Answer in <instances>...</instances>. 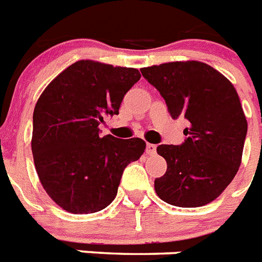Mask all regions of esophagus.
I'll list each match as a JSON object with an SVG mask.
<instances>
[{
  "label": "esophagus",
  "mask_w": 262,
  "mask_h": 262,
  "mask_svg": "<svg viewBox=\"0 0 262 262\" xmlns=\"http://www.w3.org/2000/svg\"><path fill=\"white\" fill-rule=\"evenodd\" d=\"M157 151V146L152 143H147L146 144V152H147L148 156H152V154H156Z\"/></svg>",
  "instance_id": "esophagus-1"
}]
</instances>
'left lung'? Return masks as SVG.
I'll list each match as a JSON object with an SVG mask.
<instances>
[{
	"label": "left lung",
	"instance_id": "1",
	"mask_svg": "<svg viewBox=\"0 0 262 262\" xmlns=\"http://www.w3.org/2000/svg\"><path fill=\"white\" fill-rule=\"evenodd\" d=\"M141 72L165 98L171 119L189 121L181 146L157 147L167 164L166 173L154 181L157 194L185 208L214 202L237 174L248 133L235 88L199 60L154 64Z\"/></svg>",
	"mask_w": 262,
	"mask_h": 262
}]
</instances>
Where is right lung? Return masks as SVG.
Masks as SVG:
<instances>
[{"label": "right lung", "mask_w": 262, "mask_h": 262, "mask_svg": "<svg viewBox=\"0 0 262 262\" xmlns=\"http://www.w3.org/2000/svg\"><path fill=\"white\" fill-rule=\"evenodd\" d=\"M141 79L138 69L82 59L48 83L33 110L31 147L41 185L62 210L93 214L118 193L125 166L138 161L141 138H100L102 116L118 115Z\"/></svg>", "instance_id": "right-lung-1"}]
</instances>
